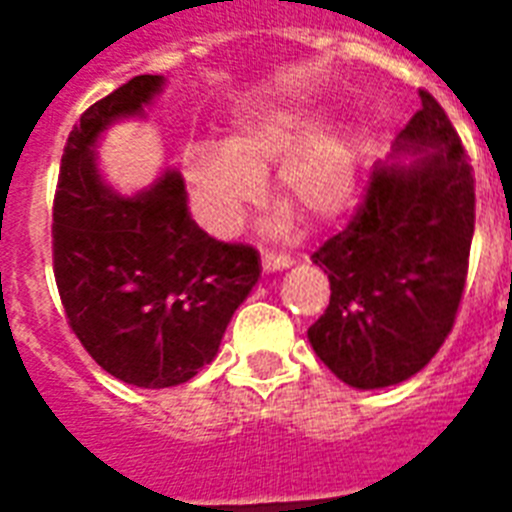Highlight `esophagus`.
<instances>
[{
    "instance_id": "obj_1",
    "label": "esophagus",
    "mask_w": 512,
    "mask_h": 512,
    "mask_svg": "<svg viewBox=\"0 0 512 512\" xmlns=\"http://www.w3.org/2000/svg\"><path fill=\"white\" fill-rule=\"evenodd\" d=\"M263 268L268 273L287 271V268H292V257H287V255H268V252H265V255H263Z\"/></svg>"
}]
</instances>
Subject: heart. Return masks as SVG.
I'll return each instance as SVG.
<instances>
[{"mask_svg":"<svg viewBox=\"0 0 512 512\" xmlns=\"http://www.w3.org/2000/svg\"><path fill=\"white\" fill-rule=\"evenodd\" d=\"M305 108H265L239 119L223 146H191L180 170L193 215L215 239L239 231L263 196V177L278 167L273 196L313 228L337 223L356 204L358 167L340 135H316Z\"/></svg>","mask_w":512,"mask_h":512,"instance_id":"b5f03b06","label":"heart"}]
</instances>
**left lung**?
I'll return each instance as SVG.
<instances>
[{"label": "left lung", "mask_w": 512, "mask_h": 512, "mask_svg": "<svg viewBox=\"0 0 512 512\" xmlns=\"http://www.w3.org/2000/svg\"><path fill=\"white\" fill-rule=\"evenodd\" d=\"M476 223L473 167L436 98L374 167L356 217L313 255L329 305L311 329L316 356L358 390L409 380L452 332Z\"/></svg>", "instance_id": "8db88e82"}]
</instances>
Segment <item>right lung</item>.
I'll return each mask as SVG.
<instances>
[{
  "label": "right lung",
  "mask_w": 512,
  "mask_h": 512,
  "mask_svg": "<svg viewBox=\"0 0 512 512\" xmlns=\"http://www.w3.org/2000/svg\"><path fill=\"white\" fill-rule=\"evenodd\" d=\"M164 84L135 76L84 111L52 209L55 281L74 335L116 380L151 390L183 385L217 356L263 271L252 247L201 231L177 170L130 196L100 172V140L116 122L146 119Z\"/></svg>",
  "instance_id": "obj_1"
}]
</instances>
